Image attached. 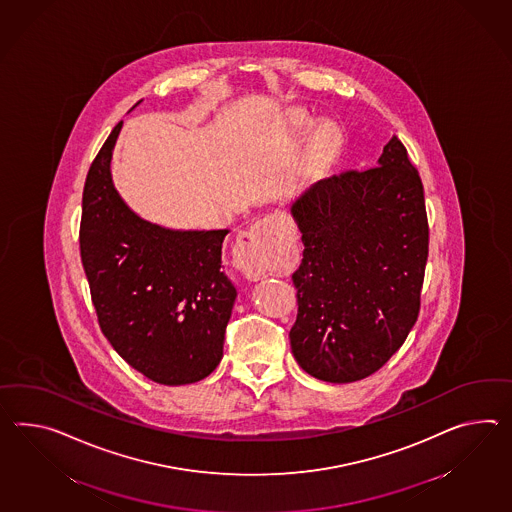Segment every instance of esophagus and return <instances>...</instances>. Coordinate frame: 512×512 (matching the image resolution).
Instances as JSON below:
<instances>
[{
    "mask_svg": "<svg viewBox=\"0 0 512 512\" xmlns=\"http://www.w3.org/2000/svg\"><path fill=\"white\" fill-rule=\"evenodd\" d=\"M281 231V220L268 214L251 225L237 240L235 262L250 279H259L266 272L268 257L277 248Z\"/></svg>",
    "mask_w": 512,
    "mask_h": 512,
    "instance_id": "1",
    "label": "esophagus"
}]
</instances>
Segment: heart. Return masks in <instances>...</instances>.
Wrapping results in <instances>:
<instances>
[{
	"mask_svg": "<svg viewBox=\"0 0 512 512\" xmlns=\"http://www.w3.org/2000/svg\"><path fill=\"white\" fill-rule=\"evenodd\" d=\"M288 125H290L294 131H309L312 125H314V120H312L309 114L296 111V113H292L288 116ZM333 142H335L333 129H331L329 125H324V127H320V129L316 131V137H314V151H316V153H325V151H329L333 148Z\"/></svg>",
	"mask_w": 512,
	"mask_h": 512,
	"instance_id": "1",
	"label": "heart"
}]
</instances>
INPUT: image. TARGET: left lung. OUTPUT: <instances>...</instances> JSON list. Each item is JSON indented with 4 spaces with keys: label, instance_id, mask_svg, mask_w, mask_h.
I'll use <instances>...</instances> for the list:
<instances>
[{
    "label": "left lung",
    "instance_id": "obj_1",
    "mask_svg": "<svg viewBox=\"0 0 512 512\" xmlns=\"http://www.w3.org/2000/svg\"><path fill=\"white\" fill-rule=\"evenodd\" d=\"M290 212L305 246L292 274L294 359L327 383L364 379L418 318L429 251L422 179L392 137L375 168L314 183Z\"/></svg>",
    "mask_w": 512,
    "mask_h": 512
}]
</instances>
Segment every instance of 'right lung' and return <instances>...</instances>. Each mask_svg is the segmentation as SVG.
Returning <instances> with one entry per match:
<instances>
[{
  "mask_svg": "<svg viewBox=\"0 0 512 512\" xmlns=\"http://www.w3.org/2000/svg\"><path fill=\"white\" fill-rule=\"evenodd\" d=\"M122 125L83 190L79 246L92 303L103 335L137 372L170 387L196 383L222 361L237 300L222 268L229 229H170L129 209L111 174Z\"/></svg>",
  "mask_w": 512,
  "mask_h": 512,
  "instance_id": "1",
  "label": "right lung"
}]
</instances>
